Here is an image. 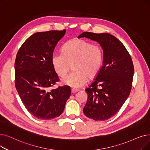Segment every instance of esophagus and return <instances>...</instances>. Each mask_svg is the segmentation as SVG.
I'll return each instance as SVG.
<instances>
[{"label": "esophagus", "instance_id": "obj_1", "mask_svg": "<svg viewBox=\"0 0 150 150\" xmlns=\"http://www.w3.org/2000/svg\"><path fill=\"white\" fill-rule=\"evenodd\" d=\"M79 91V89H74V88H72L71 89V93H76Z\"/></svg>", "mask_w": 150, "mask_h": 150}]
</instances>
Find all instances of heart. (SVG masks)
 <instances>
[{
    "label": "heart",
    "mask_w": 150,
    "mask_h": 150,
    "mask_svg": "<svg viewBox=\"0 0 150 150\" xmlns=\"http://www.w3.org/2000/svg\"><path fill=\"white\" fill-rule=\"evenodd\" d=\"M53 68L61 78H64L71 69L74 70L63 80L72 88H80L94 78L101 68L103 51L99 45L83 39H73L65 43L62 53H55L51 57Z\"/></svg>",
    "instance_id": "b5f03b06"
}]
</instances>
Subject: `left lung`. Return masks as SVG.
I'll use <instances>...</instances> for the list:
<instances>
[{"mask_svg": "<svg viewBox=\"0 0 150 150\" xmlns=\"http://www.w3.org/2000/svg\"><path fill=\"white\" fill-rule=\"evenodd\" d=\"M86 37L99 42L103 49V65L96 79L86 88L88 100L83 111L89 118L104 121L114 116L131 93L134 73L131 57L113 35L84 32Z\"/></svg>", "mask_w": 150, "mask_h": 150, "instance_id": "8db88e82", "label": "left lung"}]
</instances>
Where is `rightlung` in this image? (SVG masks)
<instances>
[{
    "mask_svg": "<svg viewBox=\"0 0 150 150\" xmlns=\"http://www.w3.org/2000/svg\"><path fill=\"white\" fill-rule=\"evenodd\" d=\"M62 30L37 32L19 49L15 62V87L28 112L40 120L59 116L71 94L68 86L50 89L59 80L51 57Z\"/></svg>",
    "mask_w": 150,
    "mask_h": 150,
    "instance_id": "1",
    "label": "right lung"
}]
</instances>
